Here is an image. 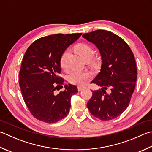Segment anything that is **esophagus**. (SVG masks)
<instances>
[{
    "label": "esophagus",
    "instance_id": "obj_1",
    "mask_svg": "<svg viewBox=\"0 0 152 152\" xmlns=\"http://www.w3.org/2000/svg\"><path fill=\"white\" fill-rule=\"evenodd\" d=\"M84 88H86L85 86H78V90L79 91H82V90H84Z\"/></svg>",
    "mask_w": 152,
    "mask_h": 152
}]
</instances>
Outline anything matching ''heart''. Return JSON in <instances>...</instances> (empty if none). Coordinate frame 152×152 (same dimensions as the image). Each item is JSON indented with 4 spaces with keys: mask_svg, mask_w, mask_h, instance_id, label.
Returning a JSON list of instances; mask_svg holds the SVG:
<instances>
[{
    "mask_svg": "<svg viewBox=\"0 0 152 152\" xmlns=\"http://www.w3.org/2000/svg\"><path fill=\"white\" fill-rule=\"evenodd\" d=\"M76 50L82 57L85 59L86 58H91L94 55V50L90 45L85 43H80L76 47ZM68 51H64L60 59V65L62 69H66L67 68L66 57ZM91 77V74L87 71H80L74 70L68 75L67 79L70 83L74 85L81 86L86 84L89 79Z\"/></svg>",
    "mask_w": 152,
    "mask_h": 152,
    "instance_id": "obj_1",
    "label": "heart"
}]
</instances>
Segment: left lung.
<instances>
[{"instance_id":"left-lung-1","label":"left lung","mask_w":152,"mask_h":152,"mask_svg":"<svg viewBox=\"0 0 152 152\" xmlns=\"http://www.w3.org/2000/svg\"><path fill=\"white\" fill-rule=\"evenodd\" d=\"M82 37L96 45L102 58L100 72L91 82L101 89L92 91L87 107L99 119L112 120L125 111L134 90L137 77L134 56L125 41L111 31L98 29ZM107 88L109 94L106 93Z\"/></svg>"}]
</instances>
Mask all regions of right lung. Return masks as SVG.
I'll use <instances>...</instances> for the list:
<instances>
[{"label": "right lung", "mask_w": 152, "mask_h": 152, "mask_svg": "<svg viewBox=\"0 0 152 152\" xmlns=\"http://www.w3.org/2000/svg\"><path fill=\"white\" fill-rule=\"evenodd\" d=\"M82 34L48 35L34 41L27 49L20 70L19 85L25 103L37 119L55 123L69 113L71 97L78 92L76 86L68 84L63 91L55 94V91L64 82L58 76L62 53Z\"/></svg>", "instance_id": "right-lung-1"}]
</instances>
